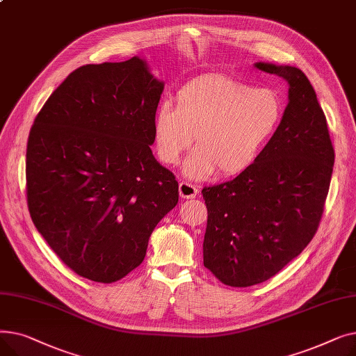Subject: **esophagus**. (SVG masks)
Wrapping results in <instances>:
<instances>
[{"instance_id": "esophagus-1", "label": "esophagus", "mask_w": 356, "mask_h": 356, "mask_svg": "<svg viewBox=\"0 0 356 356\" xmlns=\"http://www.w3.org/2000/svg\"><path fill=\"white\" fill-rule=\"evenodd\" d=\"M179 193L183 199H193L199 193V189L196 186L188 183V181H180L179 183Z\"/></svg>"}]
</instances>
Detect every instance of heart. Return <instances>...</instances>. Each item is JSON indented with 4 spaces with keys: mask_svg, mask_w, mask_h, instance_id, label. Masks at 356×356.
Returning <instances> with one entry per match:
<instances>
[{
    "mask_svg": "<svg viewBox=\"0 0 356 356\" xmlns=\"http://www.w3.org/2000/svg\"><path fill=\"white\" fill-rule=\"evenodd\" d=\"M284 105L271 88H254L220 74H208L183 85L176 105L163 101L153 118L156 154L175 165L196 136V152L186 175L207 179L219 170L236 176L259 159L283 120Z\"/></svg>",
    "mask_w": 356,
    "mask_h": 356,
    "instance_id": "obj_1",
    "label": "heart"
}]
</instances>
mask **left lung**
<instances>
[{"instance_id": "1", "label": "left lung", "mask_w": 356, "mask_h": 356, "mask_svg": "<svg viewBox=\"0 0 356 356\" xmlns=\"http://www.w3.org/2000/svg\"><path fill=\"white\" fill-rule=\"evenodd\" d=\"M289 82V104L259 159L229 181L204 186L203 264L231 287L259 284L313 239L325 211L334 149L325 112L306 74L255 63Z\"/></svg>"}]
</instances>
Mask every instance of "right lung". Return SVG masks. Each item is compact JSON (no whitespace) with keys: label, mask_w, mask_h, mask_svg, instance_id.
<instances>
[{"label":"right lung","mask_w":356,"mask_h":356,"mask_svg":"<svg viewBox=\"0 0 356 356\" xmlns=\"http://www.w3.org/2000/svg\"><path fill=\"white\" fill-rule=\"evenodd\" d=\"M163 82L137 56L73 70L37 114L26 191L37 231L63 263L97 283L137 268L148 238L179 200L153 156Z\"/></svg>","instance_id":"1"}]
</instances>
